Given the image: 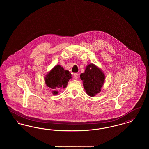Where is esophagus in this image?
Wrapping results in <instances>:
<instances>
[{"label": "esophagus", "instance_id": "obj_1", "mask_svg": "<svg viewBox=\"0 0 149 149\" xmlns=\"http://www.w3.org/2000/svg\"><path fill=\"white\" fill-rule=\"evenodd\" d=\"M74 78L75 79H77L78 78V74L77 73H75L74 74Z\"/></svg>", "mask_w": 149, "mask_h": 149}]
</instances>
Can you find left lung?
Masks as SVG:
<instances>
[{"label":"left lung","instance_id":"obj_1","mask_svg":"<svg viewBox=\"0 0 149 149\" xmlns=\"http://www.w3.org/2000/svg\"><path fill=\"white\" fill-rule=\"evenodd\" d=\"M80 77L88 95L94 97L100 92L106 77L104 72L97 66L94 64H88L85 71L81 73Z\"/></svg>","mask_w":149,"mask_h":149}]
</instances>
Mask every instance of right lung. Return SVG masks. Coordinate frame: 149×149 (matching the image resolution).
Wrapping results in <instances>:
<instances>
[{"label": "right lung", "instance_id": "right-lung-1", "mask_svg": "<svg viewBox=\"0 0 149 149\" xmlns=\"http://www.w3.org/2000/svg\"><path fill=\"white\" fill-rule=\"evenodd\" d=\"M71 78L69 71L64 70L60 65H57L48 72L44 79L46 85L52 89V93L57 95L58 93L57 90L58 88H65Z\"/></svg>", "mask_w": 149, "mask_h": 149}]
</instances>
